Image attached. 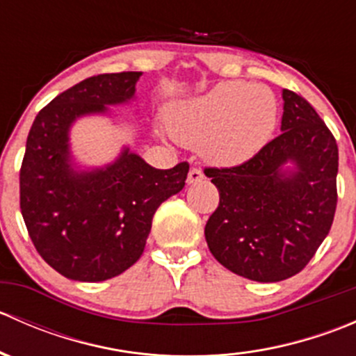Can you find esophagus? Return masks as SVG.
I'll list each match as a JSON object with an SVG mask.
<instances>
[{"label": "esophagus", "instance_id": "34e87169", "mask_svg": "<svg viewBox=\"0 0 356 356\" xmlns=\"http://www.w3.org/2000/svg\"><path fill=\"white\" fill-rule=\"evenodd\" d=\"M203 172L200 170V168H191V170H189V174H188V184H196V182H201L203 181Z\"/></svg>", "mask_w": 356, "mask_h": 356}]
</instances>
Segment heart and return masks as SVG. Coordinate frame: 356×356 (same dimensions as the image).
Wrapping results in <instances>:
<instances>
[{
  "mask_svg": "<svg viewBox=\"0 0 356 356\" xmlns=\"http://www.w3.org/2000/svg\"><path fill=\"white\" fill-rule=\"evenodd\" d=\"M168 124L179 143L200 146L208 160L241 163L270 139L277 124V99L265 86L225 81L177 103Z\"/></svg>",
  "mask_w": 356,
  "mask_h": 356,
  "instance_id": "heart-1",
  "label": "heart"
}]
</instances>
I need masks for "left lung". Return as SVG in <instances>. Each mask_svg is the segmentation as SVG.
I'll list each match as a JSON object with an SVG mask.
<instances>
[{
	"label": "left lung",
	"mask_w": 356,
	"mask_h": 356,
	"mask_svg": "<svg viewBox=\"0 0 356 356\" xmlns=\"http://www.w3.org/2000/svg\"><path fill=\"white\" fill-rule=\"evenodd\" d=\"M281 134L236 167L204 168L218 207L204 238L218 264L258 282L293 277L331 231L337 204V145L314 106L282 89ZM293 161L295 168L284 165Z\"/></svg>",
	"instance_id": "left-lung-1"
}]
</instances>
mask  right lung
Masks as SVG:
<instances>
[{
    "instance_id": "obj_1",
    "label": "right lung",
    "mask_w": 356,
    "mask_h": 356,
    "mask_svg": "<svg viewBox=\"0 0 356 356\" xmlns=\"http://www.w3.org/2000/svg\"><path fill=\"white\" fill-rule=\"evenodd\" d=\"M143 72L99 74L38 113L20 167V210L42 260L68 279L99 282L145 251L156 208L186 184L188 161L160 170L124 148L105 168L74 170L68 131L75 118L134 98Z\"/></svg>"
}]
</instances>
